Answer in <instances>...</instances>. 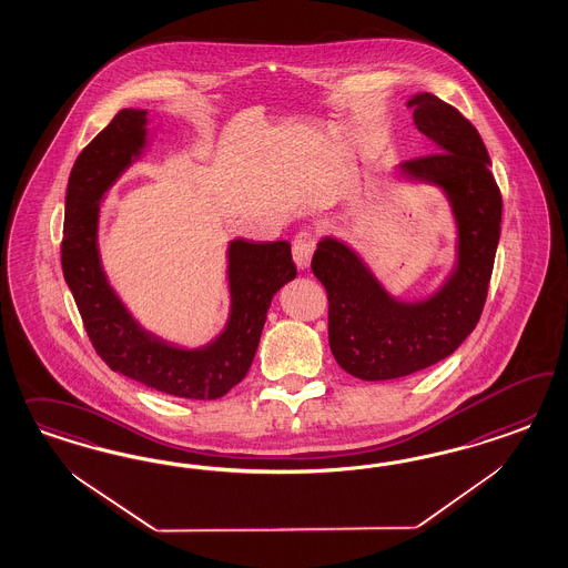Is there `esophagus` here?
Returning <instances> with one entry per match:
<instances>
[{
	"instance_id": "obj_1",
	"label": "esophagus",
	"mask_w": 568,
	"mask_h": 568,
	"mask_svg": "<svg viewBox=\"0 0 568 568\" xmlns=\"http://www.w3.org/2000/svg\"><path fill=\"white\" fill-rule=\"evenodd\" d=\"M314 247H316V237L310 231H300L293 237V262L297 268H302V271L308 268Z\"/></svg>"
}]
</instances>
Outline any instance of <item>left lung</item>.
Returning <instances> with one entry per match:
<instances>
[{
    "label": "left lung",
    "instance_id": "left-lung-1",
    "mask_svg": "<svg viewBox=\"0 0 568 568\" xmlns=\"http://www.w3.org/2000/svg\"><path fill=\"white\" fill-rule=\"evenodd\" d=\"M408 108L435 152L397 171L444 191L458 231L456 262L437 292L404 302L344 241H318L312 273L327 290L328 345L362 381L408 377L463 344L479 323L498 250L501 195L479 131L433 93H416Z\"/></svg>",
    "mask_w": 568,
    "mask_h": 568
}]
</instances>
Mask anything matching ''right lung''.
Masks as SVG:
<instances>
[{"mask_svg":"<svg viewBox=\"0 0 568 568\" xmlns=\"http://www.w3.org/2000/svg\"><path fill=\"white\" fill-rule=\"evenodd\" d=\"M148 145V110L124 108L79 154L70 172L62 271L87 335L102 361L155 392L216 399L247 375L275 293L295 278L287 241H229L231 312L223 333L202 347H181L145 331L103 273L98 224L105 191Z\"/></svg>","mask_w":568,"mask_h":568,"instance_id":"add662e5","label":"right lung"}]
</instances>
